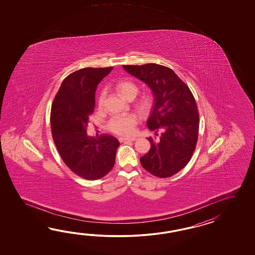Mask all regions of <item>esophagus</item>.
I'll use <instances>...</instances> for the list:
<instances>
[{
    "instance_id": "obj_1",
    "label": "esophagus",
    "mask_w": 255,
    "mask_h": 255,
    "mask_svg": "<svg viewBox=\"0 0 255 255\" xmlns=\"http://www.w3.org/2000/svg\"><path fill=\"white\" fill-rule=\"evenodd\" d=\"M136 138L135 136H132V137H120V140L121 141H135Z\"/></svg>"
}]
</instances>
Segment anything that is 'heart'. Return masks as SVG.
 Instances as JSON below:
<instances>
[{"label":"heart","instance_id":"heart-1","mask_svg":"<svg viewBox=\"0 0 255 255\" xmlns=\"http://www.w3.org/2000/svg\"><path fill=\"white\" fill-rule=\"evenodd\" d=\"M117 89L123 98H126L131 93H137V87L130 81L120 82L117 85ZM105 97L106 93L102 92L100 96L101 103L103 102ZM136 120V117L134 114L116 115L109 121V129L120 135H130L134 132Z\"/></svg>","mask_w":255,"mask_h":255}]
</instances>
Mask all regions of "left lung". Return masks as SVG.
I'll return each mask as SVG.
<instances>
[{"mask_svg":"<svg viewBox=\"0 0 255 255\" xmlns=\"http://www.w3.org/2000/svg\"><path fill=\"white\" fill-rule=\"evenodd\" d=\"M131 76L150 87L154 97L146 125L162 128L158 143L152 137L150 149L140 157L142 167L157 178H168L189 163L199 134V113L189 87L172 69L157 64L123 65Z\"/></svg>","mask_w":255,"mask_h":255,"instance_id":"1","label":"left lung"}]
</instances>
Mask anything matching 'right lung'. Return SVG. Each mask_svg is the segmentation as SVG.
Instances as JSON below:
<instances>
[{
  "label": "right lung",
  "instance_id": "1",
  "mask_svg": "<svg viewBox=\"0 0 255 255\" xmlns=\"http://www.w3.org/2000/svg\"><path fill=\"white\" fill-rule=\"evenodd\" d=\"M113 67L82 68L66 76L51 108L54 144L65 165L88 180L105 177L113 168L119 140L110 135H87V122L95 110L98 85Z\"/></svg>",
  "mask_w": 255,
  "mask_h": 255
}]
</instances>
